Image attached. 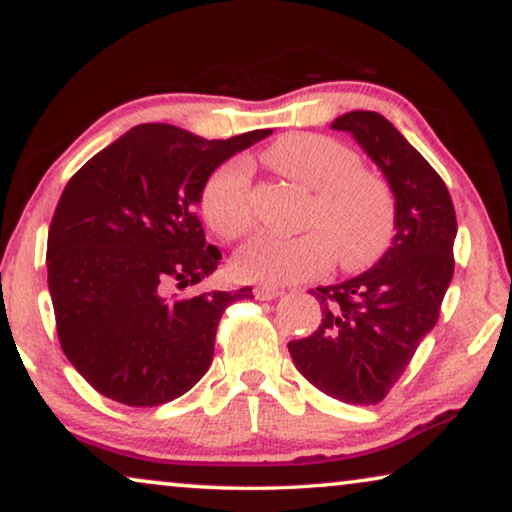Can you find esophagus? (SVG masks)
<instances>
[{"label":"esophagus","instance_id":"1","mask_svg":"<svg viewBox=\"0 0 512 512\" xmlns=\"http://www.w3.org/2000/svg\"><path fill=\"white\" fill-rule=\"evenodd\" d=\"M253 294H255L257 301H273V299H278V296H282L285 292H282V289H278V287L259 285V287L253 289Z\"/></svg>","mask_w":512,"mask_h":512}]
</instances>
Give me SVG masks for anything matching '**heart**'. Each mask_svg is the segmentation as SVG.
<instances>
[{
    "label": "heart",
    "mask_w": 512,
    "mask_h": 512,
    "mask_svg": "<svg viewBox=\"0 0 512 512\" xmlns=\"http://www.w3.org/2000/svg\"><path fill=\"white\" fill-rule=\"evenodd\" d=\"M266 163L310 190L296 236L259 234L234 257L236 276L264 285L315 278L335 264L358 271L384 255L395 230V197L386 179L361 165L356 151L317 133L282 135ZM200 209L220 239L234 241L253 225L250 165L225 160L204 181Z\"/></svg>",
    "instance_id": "b5f03b06"
}]
</instances>
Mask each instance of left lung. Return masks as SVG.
Here are the masks:
<instances>
[{
  "mask_svg": "<svg viewBox=\"0 0 512 512\" xmlns=\"http://www.w3.org/2000/svg\"><path fill=\"white\" fill-rule=\"evenodd\" d=\"M331 128L352 133L384 172L395 197V236L372 269L312 292L322 324L289 342V354L331 398L377 404L437 324L453 280L457 220L444 179L379 112H347Z\"/></svg>",
  "mask_w": 512,
  "mask_h": 512,
  "instance_id": "1",
  "label": "left lung"
}]
</instances>
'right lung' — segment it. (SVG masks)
<instances>
[{"label": "right lung", "instance_id": "add662e5", "mask_svg": "<svg viewBox=\"0 0 512 512\" xmlns=\"http://www.w3.org/2000/svg\"><path fill=\"white\" fill-rule=\"evenodd\" d=\"M269 133L204 140L140 124L66 183L48 232V287L61 349L105 398L156 407L209 370L220 317L253 289L167 299L165 285H197L218 269L197 218L202 186Z\"/></svg>", "mask_w": 512, "mask_h": 512}]
</instances>
